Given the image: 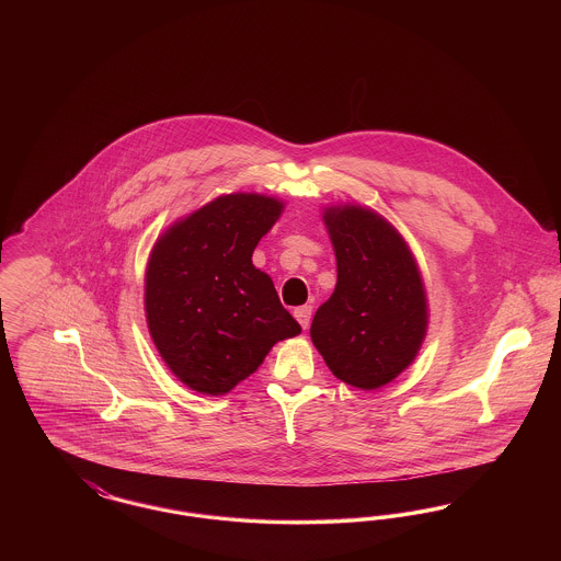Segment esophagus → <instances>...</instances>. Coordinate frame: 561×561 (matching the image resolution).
<instances>
[{
	"label": "esophagus",
	"mask_w": 561,
	"mask_h": 561,
	"mask_svg": "<svg viewBox=\"0 0 561 561\" xmlns=\"http://www.w3.org/2000/svg\"><path fill=\"white\" fill-rule=\"evenodd\" d=\"M311 307H298V309H294V318L296 321L302 325V330H307L309 328V321H311Z\"/></svg>",
	"instance_id": "obj_1"
}]
</instances>
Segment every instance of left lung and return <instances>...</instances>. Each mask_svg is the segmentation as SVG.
I'll use <instances>...</instances> for the list:
<instances>
[{
    "mask_svg": "<svg viewBox=\"0 0 561 561\" xmlns=\"http://www.w3.org/2000/svg\"><path fill=\"white\" fill-rule=\"evenodd\" d=\"M336 288L316 311L311 341L336 378L374 391L400 376L427 334V294L398 229L362 206L325 208Z\"/></svg>",
    "mask_w": 561,
    "mask_h": 561,
    "instance_id": "left-lung-1",
    "label": "left lung"
}]
</instances>
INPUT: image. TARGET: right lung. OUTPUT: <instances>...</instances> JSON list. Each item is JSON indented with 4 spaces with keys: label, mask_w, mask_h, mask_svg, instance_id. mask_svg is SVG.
Here are the masks:
<instances>
[{
    "label": "right lung",
    "mask_w": 561,
    "mask_h": 561,
    "mask_svg": "<svg viewBox=\"0 0 561 561\" xmlns=\"http://www.w3.org/2000/svg\"><path fill=\"white\" fill-rule=\"evenodd\" d=\"M284 202L229 193L161 233L145 273V311L165 366L188 389L225 396L254 373L268 351L300 334L265 271L256 243Z\"/></svg>",
    "instance_id": "obj_1"
}]
</instances>
